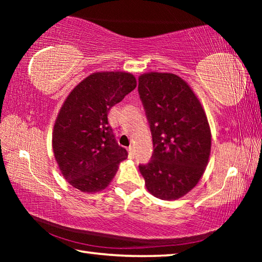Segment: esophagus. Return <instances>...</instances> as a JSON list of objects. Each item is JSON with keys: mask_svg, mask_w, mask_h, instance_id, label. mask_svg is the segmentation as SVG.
<instances>
[{"mask_svg": "<svg viewBox=\"0 0 262 262\" xmlns=\"http://www.w3.org/2000/svg\"><path fill=\"white\" fill-rule=\"evenodd\" d=\"M128 154H129V157H134V148L133 147L128 148Z\"/></svg>", "mask_w": 262, "mask_h": 262, "instance_id": "obj_1", "label": "esophagus"}]
</instances>
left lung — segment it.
Masks as SVG:
<instances>
[{"mask_svg":"<svg viewBox=\"0 0 262 262\" xmlns=\"http://www.w3.org/2000/svg\"><path fill=\"white\" fill-rule=\"evenodd\" d=\"M139 94L154 144L151 159L139 165L140 172L154 196L177 200L196 186L209 161L206 112L192 88L174 74H142Z\"/></svg>","mask_w":262,"mask_h":262,"instance_id":"obj_1","label":"left lung"}]
</instances>
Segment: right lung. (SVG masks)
<instances>
[{
    "instance_id": "1",
    "label": "right lung",
    "mask_w": 262,
    "mask_h": 262,
    "mask_svg": "<svg viewBox=\"0 0 262 262\" xmlns=\"http://www.w3.org/2000/svg\"><path fill=\"white\" fill-rule=\"evenodd\" d=\"M136 88L134 75H89L66 98L54 123L53 152L63 178L81 192L105 189L128 154L114 139L108 111Z\"/></svg>"
}]
</instances>
